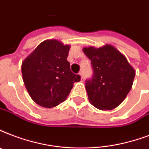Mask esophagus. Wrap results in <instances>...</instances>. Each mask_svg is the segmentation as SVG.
I'll return each mask as SVG.
<instances>
[{
    "label": "esophagus",
    "mask_w": 149,
    "mask_h": 149,
    "mask_svg": "<svg viewBox=\"0 0 149 149\" xmlns=\"http://www.w3.org/2000/svg\"><path fill=\"white\" fill-rule=\"evenodd\" d=\"M79 75L80 76V79H81V81H84V75H83V72H80Z\"/></svg>",
    "instance_id": "1"
}]
</instances>
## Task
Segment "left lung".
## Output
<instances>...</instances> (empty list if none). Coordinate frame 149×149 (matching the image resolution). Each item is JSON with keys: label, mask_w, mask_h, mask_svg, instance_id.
Wrapping results in <instances>:
<instances>
[{"label": "left lung", "mask_w": 149, "mask_h": 149, "mask_svg": "<svg viewBox=\"0 0 149 149\" xmlns=\"http://www.w3.org/2000/svg\"><path fill=\"white\" fill-rule=\"evenodd\" d=\"M91 60L94 74L86 81L91 104L100 110H112L122 103L130 92L135 70L126 57L111 44L83 48Z\"/></svg>", "instance_id": "left-lung-1"}]
</instances>
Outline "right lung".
Instances as JSON below:
<instances>
[{"label": "right lung", "mask_w": 149, "mask_h": 149, "mask_svg": "<svg viewBox=\"0 0 149 149\" xmlns=\"http://www.w3.org/2000/svg\"><path fill=\"white\" fill-rule=\"evenodd\" d=\"M70 47L58 40H46L22 63L25 87L37 105L55 107L66 99L73 84L80 81L67 61Z\"/></svg>", "instance_id": "obj_1"}]
</instances>
